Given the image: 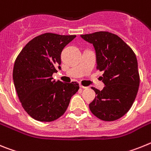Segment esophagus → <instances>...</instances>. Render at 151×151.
<instances>
[{"label":"esophagus","mask_w":151,"mask_h":151,"mask_svg":"<svg viewBox=\"0 0 151 151\" xmlns=\"http://www.w3.org/2000/svg\"><path fill=\"white\" fill-rule=\"evenodd\" d=\"M80 87H81V88H82V89H87V88H88L87 86H83V85H80Z\"/></svg>","instance_id":"34e87169"}]
</instances>
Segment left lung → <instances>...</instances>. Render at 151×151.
Listing matches in <instances>:
<instances>
[{"label":"left lung","instance_id":"1","mask_svg":"<svg viewBox=\"0 0 151 151\" xmlns=\"http://www.w3.org/2000/svg\"><path fill=\"white\" fill-rule=\"evenodd\" d=\"M93 44L96 68L103 71V90L92 87L96 96L89 107L101 120L115 121L125 115L135 99L140 84L137 61L132 48L120 37L109 32L81 35Z\"/></svg>","mask_w":151,"mask_h":151}]
</instances>
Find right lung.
I'll return each instance as SVG.
<instances>
[{
    "instance_id": "1",
    "label": "right lung",
    "mask_w": 151,
    "mask_h": 151,
    "mask_svg": "<svg viewBox=\"0 0 151 151\" xmlns=\"http://www.w3.org/2000/svg\"><path fill=\"white\" fill-rule=\"evenodd\" d=\"M75 35L42 34L29 42L14 63L13 79L22 106L37 121L52 122L65 113L72 96L78 91L77 82L53 81L61 70L63 48Z\"/></svg>"
}]
</instances>
